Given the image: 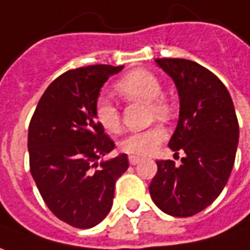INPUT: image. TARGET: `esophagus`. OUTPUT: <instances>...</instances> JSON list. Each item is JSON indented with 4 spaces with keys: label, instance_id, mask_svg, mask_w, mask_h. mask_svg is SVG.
<instances>
[{
    "label": "esophagus",
    "instance_id": "34e87169",
    "mask_svg": "<svg viewBox=\"0 0 250 250\" xmlns=\"http://www.w3.org/2000/svg\"><path fill=\"white\" fill-rule=\"evenodd\" d=\"M128 161H130L131 166H137L138 163L142 161V159H141L139 156H134V154H131V156H128Z\"/></svg>",
    "mask_w": 250,
    "mask_h": 250
}]
</instances>
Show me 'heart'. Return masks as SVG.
<instances>
[{"label":"heart","mask_w":250,"mask_h":250,"mask_svg":"<svg viewBox=\"0 0 250 250\" xmlns=\"http://www.w3.org/2000/svg\"><path fill=\"white\" fill-rule=\"evenodd\" d=\"M115 90L125 100L149 104L153 116L168 118L171 113V105L164 97H161L163 89L160 81L149 71H132L128 75L119 79L115 84ZM96 118L97 122L106 131L118 132L120 130L119 109L105 97H101L97 101ZM166 137L167 132L164 127L159 125H152L144 131H135L125 135L120 142V147L127 153L145 156L152 153L156 146L166 139Z\"/></svg>","instance_id":"1"}]
</instances>
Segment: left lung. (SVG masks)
Segmentation results:
<instances>
[{
  "mask_svg": "<svg viewBox=\"0 0 250 250\" xmlns=\"http://www.w3.org/2000/svg\"><path fill=\"white\" fill-rule=\"evenodd\" d=\"M174 81L179 119L168 146L185 152L182 164L160 160L149 186L164 213L188 218L205 209L225 189L238 146L239 127L226 86L207 68L185 59H156Z\"/></svg>",
  "mask_w": 250,
  "mask_h": 250,
  "instance_id": "obj_1",
  "label": "left lung"
}]
</instances>
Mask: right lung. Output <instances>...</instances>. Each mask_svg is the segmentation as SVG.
Masks as SVG:
<instances>
[{
    "label": "right lung",
    "instance_id": "add662e5",
    "mask_svg": "<svg viewBox=\"0 0 250 250\" xmlns=\"http://www.w3.org/2000/svg\"><path fill=\"white\" fill-rule=\"evenodd\" d=\"M125 65L67 71L45 90L28 127L30 169L47 208L78 229H91L109 213L115 183L128 168L127 154L98 159L115 144L96 118L104 83Z\"/></svg>",
    "mask_w": 250,
    "mask_h": 250
}]
</instances>
